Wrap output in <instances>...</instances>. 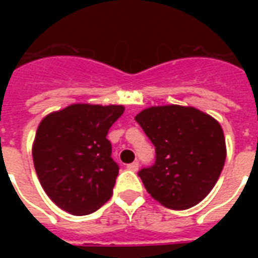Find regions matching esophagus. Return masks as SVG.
Instances as JSON below:
<instances>
[{"instance_id": "34e87169", "label": "esophagus", "mask_w": 258, "mask_h": 258, "mask_svg": "<svg viewBox=\"0 0 258 258\" xmlns=\"http://www.w3.org/2000/svg\"><path fill=\"white\" fill-rule=\"evenodd\" d=\"M127 168L131 170V171H138V168H140V163L138 162L130 163V164H127Z\"/></svg>"}]
</instances>
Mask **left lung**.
Segmentation results:
<instances>
[{
    "instance_id": "left-lung-1",
    "label": "left lung",
    "mask_w": 258,
    "mask_h": 258,
    "mask_svg": "<svg viewBox=\"0 0 258 258\" xmlns=\"http://www.w3.org/2000/svg\"><path fill=\"white\" fill-rule=\"evenodd\" d=\"M156 151V162L138 175L160 205L185 210L205 199L222 171L227 146L221 125L192 106L164 105L135 116Z\"/></svg>"
}]
</instances>
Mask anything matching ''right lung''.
I'll list each match as a JSON object with an SVG mask.
<instances>
[{"label":"right lung","instance_id":"1","mask_svg":"<svg viewBox=\"0 0 258 258\" xmlns=\"http://www.w3.org/2000/svg\"><path fill=\"white\" fill-rule=\"evenodd\" d=\"M123 113V105L73 103L38 124L34 168L42 189L62 210L85 216L110 199L118 166L106 135Z\"/></svg>","mask_w":258,"mask_h":258}]
</instances>
